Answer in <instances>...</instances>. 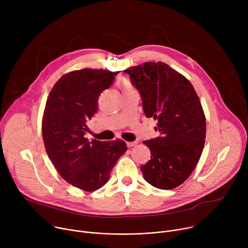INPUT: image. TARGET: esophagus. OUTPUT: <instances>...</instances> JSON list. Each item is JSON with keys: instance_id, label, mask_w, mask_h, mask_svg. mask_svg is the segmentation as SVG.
I'll list each match as a JSON object with an SVG mask.
<instances>
[{"instance_id": "obj_1", "label": "esophagus", "mask_w": 248, "mask_h": 248, "mask_svg": "<svg viewBox=\"0 0 248 248\" xmlns=\"http://www.w3.org/2000/svg\"><path fill=\"white\" fill-rule=\"evenodd\" d=\"M126 145H127V147H133V146L137 145V142L136 141H134V142H126Z\"/></svg>"}]
</instances>
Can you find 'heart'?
Wrapping results in <instances>:
<instances>
[{
	"label": "heart",
	"mask_w": 248,
	"mask_h": 248,
	"mask_svg": "<svg viewBox=\"0 0 248 248\" xmlns=\"http://www.w3.org/2000/svg\"><path fill=\"white\" fill-rule=\"evenodd\" d=\"M121 87H122L123 91H126V90L133 89V88H132V85H131L127 80H123V81L121 82Z\"/></svg>",
	"instance_id": "obj_1"
}]
</instances>
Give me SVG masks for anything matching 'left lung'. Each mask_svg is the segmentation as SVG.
<instances>
[{"mask_svg":"<svg viewBox=\"0 0 248 248\" xmlns=\"http://www.w3.org/2000/svg\"><path fill=\"white\" fill-rule=\"evenodd\" d=\"M139 91L147 118L157 120L160 136L144 141L151 160L140 167L144 180L172 189L195 169L206 136V119L192 84L167 63L146 62L124 69Z\"/></svg>","mask_w":248,"mask_h":248,"instance_id":"8db88e82","label":"left lung"}]
</instances>
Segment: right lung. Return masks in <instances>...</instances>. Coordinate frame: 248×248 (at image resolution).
Returning <instances> with one entry per match:
<instances>
[{"mask_svg":"<svg viewBox=\"0 0 248 248\" xmlns=\"http://www.w3.org/2000/svg\"><path fill=\"white\" fill-rule=\"evenodd\" d=\"M119 72L83 68L62 76L54 85L42 119L46 152L62 178L85 191L101 188L127 150L124 141L109 142L84 137L86 122L98 110L100 94Z\"/></svg>","mask_w":248,"mask_h":248,"instance_id":"1","label":"right lung"}]
</instances>
